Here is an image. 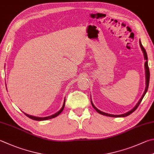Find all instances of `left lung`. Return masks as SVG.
Listing matches in <instances>:
<instances>
[{"instance_id": "left-lung-1", "label": "left lung", "mask_w": 154, "mask_h": 154, "mask_svg": "<svg viewBox=\"0 0 154 154\" xmlns=\"http://www.w3.org/2000/svg\"><path fill=\"white\" fill-rule=\"evenodd\" d=\"M140 47H141V49L142 51H143V56H144V59L146 60V62H145V69H146V88H145V91L143 92V95L141 96V98L140 99V100L138 101V103L136 104V105L133 107V108L131 110V111H129L128 112H127L126 113H124V114H122V115H111V114H109V113H106V112H104L103 111H100V110H98L97 107H96L93 103H92V100H91V104L92 106H93V108L96 110V111H97V112L99 113V114H101V115H105V116H107V117H127V116L129 115L130 114H131L132 112H134L136 109H137V108L138 107V106L140 105V104L141 103L142 99H143V98L144 97L145 94H146V92L147 91V90H148V86H149V76H150V74H149V67H148V62H147V53H146V50H145L144 48L143 47V45H142L141 43V41L140 40Z\"/></svg>"}]
</instances>
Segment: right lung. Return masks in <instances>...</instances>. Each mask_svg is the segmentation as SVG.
Instances as JSON below:
<instances>
[{
  "instance_id": "add662e5",
  "label": "right lung",
  "mask_w": 154,
  "mask_h": 154,
  "mask_svg": "<svg viewBox=\"0 0 154 154\" xmlns=\"http://www.w3.org/2000/svg\"><path fill=\"white\" fill-rule=\"evenodd\" d=\"M65 101H66V98L64 99V102H63V106L62 108L60 109V111H57V112L55 113V114L52 115H50V116H48V117H35V116H33V115H29L27 114V113H25V115L27 116V117H28L29 118L33 120H35V121H45V120H48V119H53L54 117H57V115H59L61 112H62L63 111V109H64V106H65Z\"/></svg>"
}]
</instances>
